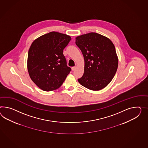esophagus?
<instances>
[{
  "label": "esophagus",
  "mask_w": 148,
  "mask_h": 148,
  "mask_svg": "<svg viewBox=\"0 0 148 148\" xmlns=\"http://www.w3.org/2000/svg\"><path fill=\"white\" fill-rule=\"evenodd\" d=\"M76 66H73V67H72V68H71V69H72V71H74V70H75V69H76Z\"/></svg>",
  "instance_id": "1"
}]
</instances>
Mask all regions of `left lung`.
Wrapping results in <instances>:
<instances>
[{
  "mask_svg": "<svg viewBox=\"0 0 148 148\" xmlns=\"http://www.w3.org/2000/svg\"><path fill=\"white\" fill-rule=\"evenodd\" d=\"M76 44L85 61L84 75L78 79L79 83L93 91L106 87L118 69V57L113 43L100 34L90 33L77 36Z\"/></svg>",
  "mask_w": 148,
  "mask_h": 148,
  "instance_id": "obj_1",
  "label": "left lung"
}]
</instances>
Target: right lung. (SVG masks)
Wrapping results in <instances>:
<instances>
[{"label": "right lung", "instance_id": "obj_1", "mask_svg": "<svg viewBox=\"0 0 148 148\" xmlns=\"http://www.w3.org/2000/svg\"><path fill=\"white\" fill-rule=\"evenodd\" d=\"M71 40L66 34L51 32L31 45L27 69L31 79L42 90L51 91L59 88L71 71L63 53Z\"/></svg>", "mask_w": 148, "mask_h": 148}]
</instances>
